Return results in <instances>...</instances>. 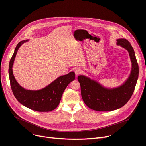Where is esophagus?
Segmentation results:
<instances>
[{
  "label": "esophagus",
  "instance_id": "1",
  "mask_svg": "<svg viewBox=\"0 0 146 146\" xmlns=\"http://www.w3.org/2000/svg\"><path fill=\"white\" fill-rule=\"evenodd\" d=\"M74 72L76 75H79L82 73V70L80 68H76L74 70Z\"/></svg>",
  "mask_w": 146,
  "mask_h": 146
}]
</instances>
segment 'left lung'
Instances as JSON below:
<instances>
[{"label": "left lung", "mask_w": 146, "mask_h": 146, "mask_svg": "<svg viewBox=\"0 0 146 146\" xmlns=\"http://www.w3.org/2000/svg\"><path fill=\"white\" fill-rule=\"evenodd\" d=\"M117 41L118 45L128 51L132 63L131 73L122 85L117 88H106L85 76L80 75L78 77L84 102L89 108L95 111H111L125 105L134 92L139 78V65L131 44L124 38Z\"/></svg>", "instance_id": "left-lung-1"}]
</instances>
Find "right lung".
<instances>
[{"label":"right lung","instance_id":"1","mask_svg":"<svg viewBox=\"0 0 146 146\" xmlns=\"http://www.w3.org/2000/svg\"><path fill=\"white\" fill-rule=\"evenodd\" d=\"M27 41L28 40H24L18 44L10 60L9 75L12 92L19 102L31 110L38 112L51 111L58 106L65 89L69 83L74 80L75 73L71 72L66 75L61 76L40 90H27L22 88L15 79L12 67L19 48Z\"/></svg>","mask_w":146,"mask_h":146}]
</instances>
